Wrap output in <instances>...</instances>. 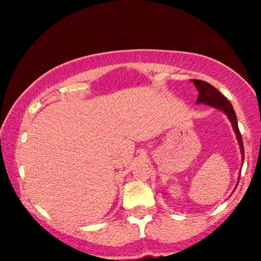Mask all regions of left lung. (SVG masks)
<instances>
[{"label": "left lung", "mask_w": 261, "mask_h": 261, "mask_svg": "<svg viewBox=\"0 0 261 261\" xmlns=\"http://www.w3.org/2000/svg\"><path fill=\"white\" fill-rule=\"evenodd\" d=\"M191 82L194 83V85L198 91V97H197V101H196L197 105H199V103H202V105H206L212 107V108L220 110V112H222L227 115L228 120H229L231 123V127H233L234 133L237 135L238 144L240 146L242 164H244V155H245L244 144H242V138L238 127V119H237V115H235V112L233 109V106H231V103L228 101V99L224 97L220 91H217V89L214 88L212 84L206 83L204 81H198V80H191ZM237 187H235V189H237Z\"/></svg>", "instance_id": "8db88e82"}]
</instances>
